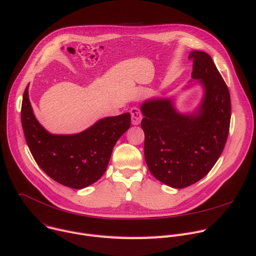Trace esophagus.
<instances>
[{"instance_id":"esophagus-1","label":"esophagus","mask_w":256,"mask_h":256,"mask_svg":"<svg viewBox=\"0 0 256 256\" xmlns=\"http://www.w3.org/2000/svg\"><path fill=\"white\" fill-rule=\"evenodd\" d=\"M130 115H132V124L134 126H138V124L141 122L143 116H142V113H141L140 109L132 108L130 109Z\"/></svg>"}]
</instances>
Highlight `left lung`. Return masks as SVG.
<instances>
[{
	"label": "left lung",
	"mask_w": 256,
	"mask_h": 256,
	"mask_svg": "<svg viewBox=\"0 0 256 256\" xmlns=\"http://www.w3.org/2000/svg\"><path fill=\"white\" fill-rule=\"evenodd\" d=\"M192 78L200 80L205 96L197 115H182L170 100H151L142 107L144 154L150 172L180 189L204 178L224 148L230 122V97L214 60L202 51L191 52Z\"/></svg>",
	"instance_id": "left-lung-1"
}]
</instances>
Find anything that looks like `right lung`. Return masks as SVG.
Here are the masks:
<instances>
[{
    "label": "right lung",
    "mask_w": 256,
    "mask_h": 256,
    "mask_svg": "<svg viewBox=\"0 0 256 256\" xmlns=\"http://www.w3.org/2000/svg\"><path fill=\"white\" fill-rule=\"evenodd\" d=\"M23 92L21 124L30 151L38 166L57 182L82 189L105 172L114 145L130 126V114L106 118L84 132L72 136L51 134L36 120Z\"/></svg>",
    "instance_id": "1"
}]
</instances>
